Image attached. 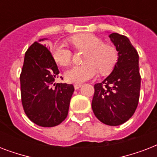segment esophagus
Masks as SVG:
<instances>
[{
	"label": "esophagus",
	"instance_id": "34e87169",
	"mask_svg": "<svg viewBox=\"0 0 157 157\" xmlns=\"http://www.w3.org/2000/svg\"><path fill=\"white\" fill-rule=\"evenodd\" d=\"M81 84H75L74 85V88H75V90H78V89H80L81 87Z\"/></svg>",
	"mask_w": 157,
	"mask_h": 157
}]
</instances>
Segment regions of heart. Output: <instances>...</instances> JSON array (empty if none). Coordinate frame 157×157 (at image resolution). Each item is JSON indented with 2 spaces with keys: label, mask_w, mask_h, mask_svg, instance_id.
Listing matches in <instances>:
<instances>
[{
  "label": "heart",
  "mask_w": 157,
  "mask_h": 157,
  "mask_svg": "<svg viewBox=\"0 0 157 157\" xmlns=\"http://www.w3.org/2000/svg\"><path fill=\"white\" fill-rule=\"evenodd\" d=\"M76 50L86 51V64L73 66L65 71V79L71 83L81 84L95 76L98 70L102 75L112 71L117 63V53L113 46L103 44V40L92 33H81L70 38ZM54 61L61 66H67L71 61V51L63 45L56 43L52 48Z\"/></svg>",
  "instance_id": "heart-1"
}]
</instances>
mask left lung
<instances>
[{
  "instance_id": "left-lung-1",
  "label": "left lung",
  "mask_w": 157,
  "mask_h": 157,
  "mask_svg": "<svg viewBox=\"0 0 157 157\" xmlns=\"http://www.w3.org/2000/svg\"><path fill=\"white\" fill-rule=\"evenodd\" d=\"M109 37L118 59L109 76L94 85L92 109L103 124L117 126L126 122L138 107L141 76L139 54L129 39L116 33Z\"/></svg>"
}]
</instances>
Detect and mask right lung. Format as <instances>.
<instances>
[{
    "label": "right lung",
    "mask_w": 157,
    "mask_h": 157,
    "mask_svg": "<svg viewBox=\"0 0 157 157\" xmlns=\"http://www.w3.org/2000/svg\"><path fill=\"white\" fill-rule=\"evenodd\" d=\"M36 41L25 53L20 74L21 98L24 112L37 125L53 127L63 121L68 113L74 86L54 83L59 71L46 46Z\"/></svg>",
    "instance_id": "obj_1"
}]
</instances>
